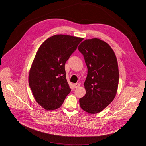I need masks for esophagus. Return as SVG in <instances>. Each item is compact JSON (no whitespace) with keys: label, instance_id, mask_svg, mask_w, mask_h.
Instances as JSON below:
<instances>
[{"label":"esophagus","instance_id":"34e87169","mask_svg":"<svg viewBox=\"0 0 146 146\" xmlns=\"http://www.w3.org/2000/svg\"><path fill=\"white\" fill-rule=\"evenodd\" d=\"M74 86L75 88H78V87L80 86V83H75V84H74Z\"/></svg>","mask_w":146,"mask_h":146}]
</instances>
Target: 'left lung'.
I'll return each mask as SVG.
<instances>
[{"mask_svg": "<svg viewBox=\"0 0 146 146\" xmlns=\"http://www.w3.org/2000/svg\"><path fill=\"white\" fill-rule=\"evenodd\" d=\"M88 69L84 83L86 93L79 99L81 108L95 114L107 107L115 97L119 82L117 58L110 45L100 39H86L78 46Z\"/></svg>", "mask_w": 146, "mask_h": 146, "instance_id": "1", "label": "left lung"}]
</instances>
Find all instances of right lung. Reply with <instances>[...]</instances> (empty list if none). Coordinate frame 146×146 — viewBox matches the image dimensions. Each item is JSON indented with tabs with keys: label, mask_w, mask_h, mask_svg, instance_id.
I'll list each match as a JSON object with an SVG mask.
<instances>
[{
	"label": "right lung",
	"mask_w": 146,
	"mask_h": 146,
	"mask_svg": "<svg viewBox=\"0 0 146 146\" xmlns=\"http://www.w3.org/2000/svg\"><path fill=\"white\" fill-rule=\"evenodd\" d=\"M83 38L53 35L38 49L29 73V84L37 103L47 111L59 108L70 92L65 64Z\"/></svg>",
	"instance_id": "obj_1"
}]
</instances>
